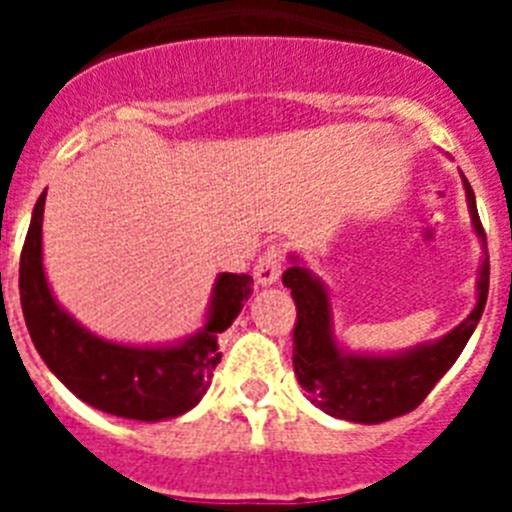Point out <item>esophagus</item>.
<instances>
[{
    "mask_svg": "<svg viewBox=\"0 0 512 512\" xmlns=\"http://www.w3.org/2000/svg\"><path fill=\"white\" fill-rule=\"evenodd\" d=\"M253 277L261 287H269V284H277L282 277V251L274 246L266 248L259 256L256 266H253Z\"/></svg>",
    "mask_w": 512,
    "mask_h": 512,
    "instance_id": "esophagus-1",
    "label": "esophagus"
}]
</instances>
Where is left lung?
I'll return each instance as SVG.
<instances>
[{"instance_id":"8db88e82","label":"left lung","mask_w":512,"mask_h":512,"mask_svg":"<svg viewBox=\"0 0 512 512\" xmlns=\"http://www.w3.org/2000/svg\"><path fill=\"white\" fill-rule=\"evenodd\" d=\"M469 215L482 243H487L485 228L479 223L477 202L469 182ZM284 287L292 289L297 307L292 330V364L297 382L305 387L310 400L323 413L351 423H384L410 413L428 397L438 379L449 372L477 328L490 289V256L479 271V297L472 315L456 325L441 341L418 346L397 356H356L343 354L330 330V302L323 284L305 266H289L282 274Z\"/></svg>"}]
</instances>
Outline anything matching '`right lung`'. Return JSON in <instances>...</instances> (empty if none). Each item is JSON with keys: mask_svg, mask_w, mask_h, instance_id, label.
<instances>
[{"mask_svg": "<svg viewBox=\"0 0 512 512\" xmlns=\"http://www.w3.org/2000/svg\"><path fill=\"white\" fill-rule=\"evenodd\" d=\"M45 192L35 202L20 256V302L38 354L79 400L130 420H164L192 410L220 364L217 336L233 325L251 297L248 274H220L210 318L197 336L169 348L102 341L56 305L43 271Z\"/></svg>", "mask_w": 512, "mask_h": 512, "instance_id": "right-lung-1", "label": "right lung"}]
</instances>
